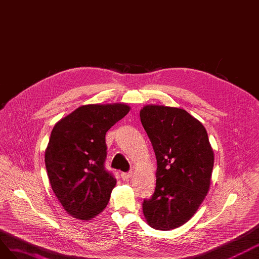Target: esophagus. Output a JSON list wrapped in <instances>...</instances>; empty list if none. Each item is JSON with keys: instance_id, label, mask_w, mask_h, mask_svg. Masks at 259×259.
I'll return each mask as SVG.
<instances>
[{"instance_id": "34e87169", "label": "esophagus", "mask_w": 259, "mask_h": 259, "mask_svg": "<svg viewBox=\"0 0 259 259\" xmlns=\"http://www.w3.org/2000/svg\"><path fill=\"white\" fill-rule=\"evenodd\" d=\"M132 177V172H122L121 174V179L122 180H128Z\"/></svg>"}]
</instances>
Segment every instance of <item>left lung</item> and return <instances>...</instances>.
<instances>
[{"label":"left lung","instance_id":"8db88e82","mask_svg":"<svg viewBox=\"0 0 259 259\" xmlns=\"http://www.w3.org/2000/svg\"><path fill=\"white\" fill-rule=\"evenodd\" d=\"M140 118L157 160L156 188L143 212L152 228L171 230L189 221L207 194L213 152L204 125L187 110L146 105Z\"/></svg>","mask_w":259,"mask_h":259}]
</instances>
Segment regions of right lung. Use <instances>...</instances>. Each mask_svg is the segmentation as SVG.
<instances>
[{"mask_svg": "<svg viewBox=\"0 0 259 259\" xmlns=\"http://www.w3.org/2000/svg\"><path fill=\"white\" fill-rule=\"evenodd\" d=\"M129 110L119 103L83 105L54 125L46 167L52 190L69 215L89 220L106 207L116 179L105 169V135Z\"/></svg>", "mask_w": 259, "mask_h": 259, "instance_id": "add662e5", "label": "right lung"}]
</instances>
